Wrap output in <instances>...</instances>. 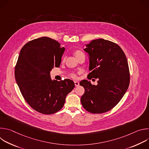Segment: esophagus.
I'll use <instances>...</instances> for the list:
<instances>
[{"label": "esophagus", "instance_id": "obj_1", "mask_svg": "<svg viewBox=\"0 0 149 149\" xmlns=\"http://www.w3.org/2000/svg\"><path fill=\"white\" fill-rule=\"evenodd\" d=\"M74 83H75V87H78V86H79V82H78V81H74Z\"/></svg>", "mask_w": 149, "mask_h": 149}]
</instances>
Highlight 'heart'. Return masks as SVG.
Listing matches in <instances>:
<instances>
[{
	"instance_id": "obj_1",
	"label": "heart",
	"mask_w": 149,
	"mask_h": 149,
	"mask_svg": "<svg viewBox=\"0 0 149 149\" xmlns=\"http://www.w3.org/2000/svg\"><path fill=\"white\" fill-rule=\"evenodd\" d=\"M74 55H75V56L76 58L77 59V58H79L80 56H81V55H84V54H83V52H82V51H79V50H77V51H75L74 52ZM71 77H73V78H75V77H76V75L73 74H71Z\"/></svg>"
}]
</instances>
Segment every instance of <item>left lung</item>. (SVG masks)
<instances>
[{"mask_svg":"<svg viewBox=\"0 0 149 149\" xmlns=\"http://www.w3.org/2000/svg\"><path fill=\"white\" fill-rule=\"evenodd\" d=\"M86 46L84 51L90 56L91 71L88 78L98 80L97 86L86 79L79 82L85 89L81 102L90 113H105L115 107L129 88L128 62L122 49L110 40L94 39Z\"/></svg>","mask_w":149,"mask_h":149,"instance_id":"obj_1","label":"left lung"}]
</instances>
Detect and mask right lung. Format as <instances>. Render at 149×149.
Here are the masks:
<instances>
[{"label":"right lung","mask_w":149,"mask_h":149,"mask_svg":"<svg viewBox=\"0 0 149 149\" xmlns=\"http://www.w3.org/2000/svg\"><path fill=\"white\" fill-rule=\"evenodd\" d=\"M64 51L58 41L45 36L28 42L20 50L15 79L26 102L42 114L59 111L75 87L70 79L58 81L50 76L54 67H59Z\"/></svg>","instance_id":"1"}]
</instances>
